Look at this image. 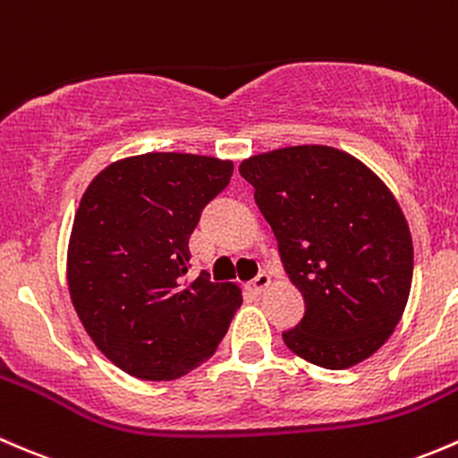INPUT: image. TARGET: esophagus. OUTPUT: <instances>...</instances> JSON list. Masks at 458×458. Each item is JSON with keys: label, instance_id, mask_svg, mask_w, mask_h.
<instances>
[{"label": "esophagus", "instance_id": "34e87169", "mask_svg": "<svg viewBox=\"0 0 458 458\" xmlns=\"http://www.w3.org/2000/svg\"><path fill=\"white\" fill-rule=\"evenodd\" d=\"M268 284H271V277H268V273H260V276H256L251 282H249V291H253L256 295H262L264 291L268 289Z\"/></svg>", "mask_w": 458, "mask_h": 458}]
</instances>
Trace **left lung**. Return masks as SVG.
Returning a JSON list of instances; mask_svg holds the SVG:
<instances>
[{
    "mask_svg": "<svg viewBox=\"0 0 458 458\" xmlns=\"http://www.w3.org/2000/svg\"><path fill=\"white\" fill-rule=\"evenodd\" d=\"M271 225L304 318L282 339L301 360L351 369L379 351L412 284V238L393 191L328 145L273 149L240 163Z\"/></svg>",
    "mask_w": 458,
    "mask_h": 458,
    "instance_id": "1",
    "label": "left lung"
}]
</instances>
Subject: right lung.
I'll use <instances>...</instances> for the list:
<instances>
[{
    "instance_id": "right-lung-1",
    "label": "right lung",
    "mask_w": 458,
    "mask_h": 458,
    "mask_svg": "<svg viewBox=\"0 0 458 458\" xmlns=\"http://www.w3.org/2000/svg\"><path fill=\"white\" fill-rule=\"evenodd\" d=\"M233 163L149 152L107 165L74 214L70 300L98 351L145 381L209 360L242 304L233 282L190 280V235L229 185Z\"/></svg>"
}]
</instances>
